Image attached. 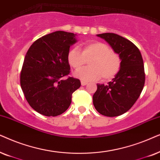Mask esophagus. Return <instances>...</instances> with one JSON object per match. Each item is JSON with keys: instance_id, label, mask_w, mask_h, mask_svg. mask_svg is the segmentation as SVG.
<instances>
[{"instance_id": "1", "label": "esophagus", "mask_w": 160, "mask_h": 160, "mask_svg": "<svg viewBox=\"0 0 160 160\" xmlns=\"http://www.w3.org/2000/svg\"><path fill=\"white\" fill-rule=\"evenodd\" d=\"M87 84H88V82H86V81H83V80H82V81H81V85H82V86H86Z\"/></svg>"}]
</instances>
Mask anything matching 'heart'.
Segmentation results:
<instances>
[{
    "label": "heart",
    "instance_id": "1",
    "mask_svg": "<svg viewBox=\"0 0 160 160\" xmlns=\"http://www.w3.org/2000/svg\"><path fill=\"white\" fill-rule=\"evenodd\" d=\"M89 61L90 67L77 71L74 76L86 81L110 80L120 71L121 59L118 53L105 43L94 42L85 45L81 52L72 48L67 54V61L74 69H81Z\"/></svg>",
    "mask_w": 160,
    "mask_h": 160
}]
</instances>
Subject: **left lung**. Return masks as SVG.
<instances>
[{"label": "left lung", "mask_w": 160, "mask_h": 160, "mask_svg": "<svg viewBox=\"0 0 160 160\" xmlns=\"http://www.w3.org/2000/svg\"><path fill=\"white\" fill-rule=\"evenodd\" d=\"M120 55L121 67L108 85L97 84L93 96L96 110L103 116L115 117L128 111L139 98L145 84L143 61L139 49L118 34H97Z\"/></svg>", "instance_id": "8db88e82"}]
</instances>
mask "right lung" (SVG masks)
Wrapping results in <instances>:
<instances>
[{
  "mask_svg": "<svg viewBox=\"0 0 160 160\" xmlns=\"http://www.w3.org/2000/svg\"><path fill=\"white\" fill-rule=\"evenodd\" d=\"M73 33L55 31L36 40L25 56L20 86L30 106L46 116L64 112L72 96L80 87V80L68 77L67 54L77 40Z\"/></svg>",
  "mask_w": 160,
  "mask_h": 160,
  "instance_id": "add662e5",
  "label": "right lung"
}]
</instances>
